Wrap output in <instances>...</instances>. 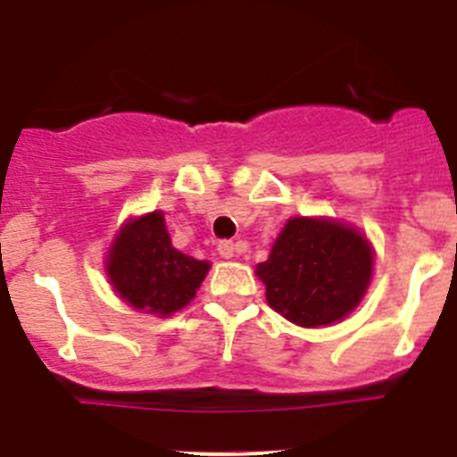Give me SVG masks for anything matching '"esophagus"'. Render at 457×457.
Returning a JSON list of instances; mask_svg holds the SVG:
<instances>
[{
	"mask_svg": "<svg viewBox=\"0 0 457 457\" xmlns=\"http://www.w3.org/2000/svg\"><path fill=\"white\" fill-rule=\"evenodd\" d=\"M217 252H220V256L221 258H226V261H228V258H233L236 256V245H233L231 240H221L220 245H217Z\"/></svg>",
	"mask_w": 457,
	"mask_h": 457,
	"instance_id": "34e87169",
	"label": "esophagus"
}]
</instances>
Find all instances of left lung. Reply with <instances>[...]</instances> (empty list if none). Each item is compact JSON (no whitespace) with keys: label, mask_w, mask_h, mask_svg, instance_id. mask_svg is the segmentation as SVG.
<instances>
[{"label":"left lung","mask_w":457,"mask_h":457,"mask_svg":"<svg viewBox=\"0 0 457 457\" xmlns=\"http://www.w3.org/2000/svg\"><path fill=\"white\" fill-rule=\"evenodd\" d=\"M375 252L364 233L332 217H290L256 265L268 304L300 327L341 322L364 300Z\"/></svg>","instance_id":"left-lung-1"}]
</instances>
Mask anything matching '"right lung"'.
<instances>
[{"label":"right lung","instance_id":"obj_1","mask_svg":"<svg viewBox=\"0 0 457 457\" xmlns=\"http://www.w3.org/2000/svg\"><path fill=\"white\" fill-rule=\"evenodd\" d=\"M208 270V261L173 247L162 210L123 221L104 258V274L120 300L160 318L187 306Z\"/></svg>","mask_w":457,"mask_h":457}]
</instances>
